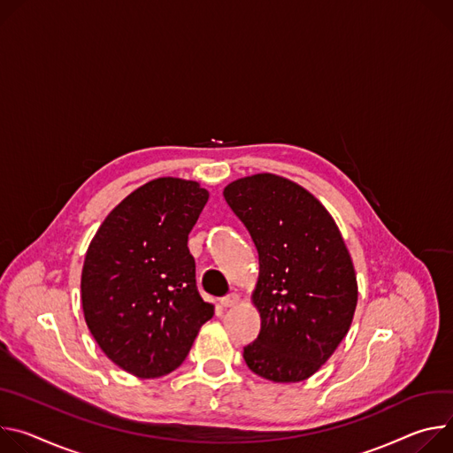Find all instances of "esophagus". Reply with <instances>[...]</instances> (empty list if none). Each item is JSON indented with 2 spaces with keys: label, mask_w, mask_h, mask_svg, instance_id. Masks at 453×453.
<instances>
[{
  "label": "esophagus",
  "mask_w": 453,
  "mask_h": 453,
  "mask_svg": "<svg viewBox=\"0 0 453 453\" xmlns=\"http://www.w3.org/2000/svg\"><path fill=\"white\" fill-rule=\"evenodd\" d=\"M239 295L237 293H230V295H226V296H223L221 298V306L223 308H235L237 304H239Z\"/></svg>",
  "instance_id": "obj_1"
}]
</instances>
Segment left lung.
Returning <instances> with one entry per match:
<instances>
[{
    "mask_svg": "<svg viewBox=\"0 0 453 453\" xmlns=\"http://www.w3.org/2000/svg\"><path fill=\"white\" fill-rule=\"evenodd\" d=\"M223 196L259 254L252 300L261 331L242 358L275 383L308 380L345 338L358 303L342 234L311 192L277 174L235 180Z\"/></svg>",
    "mask_w": 453,
    "mask_h": 453,
    "instance_id": "8db88e82",
    "label": "left lung"
}]
</instances>
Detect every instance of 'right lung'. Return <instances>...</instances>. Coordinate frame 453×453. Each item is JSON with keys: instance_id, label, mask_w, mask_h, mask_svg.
Returning a JSON list of instances; mask_svg holds the SVG:
<instances>
[{"instance_id": "1", "label": "right lung", "mask_w": 453, "mask_h": 453, "mask_svg": "<svg viewBox=\"0 0 453 453\" xmlns=\"http://www.w3.org/2000/svg\"><path fill=\"white\" fill-rule=\"evenodd\" d=\"M207 201L197 181L153 180L120 201L88 246L84 320L104 355L133 376L178 369L214 315L197 293L187 246Z\"/></svg>"}]
</instances>
